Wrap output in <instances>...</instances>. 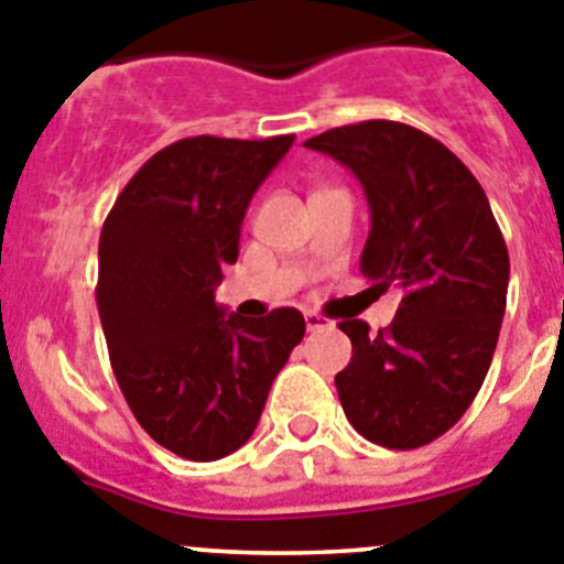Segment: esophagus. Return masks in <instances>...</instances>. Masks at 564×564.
I'll list each match as a JSON object with an SVG mask.
<instances>
[{"instance_id":"1","label":"esophagus","mask_w":564,"mask_h":564,"mask_svg":"<svg viewBox=\"0 0 564 564\" xmlns=\"http://www.w3.org/2000/svg\"><path fill=\"white\" fill-rule=\"evenodd\" d=\"M332 323H328V317H323V314L317 312H306V328L308 332H319V328H328Z\"/></svg>"}]
</instances>
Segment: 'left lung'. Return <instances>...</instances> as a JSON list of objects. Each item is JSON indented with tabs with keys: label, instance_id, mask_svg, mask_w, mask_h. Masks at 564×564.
<instances>
[{
	"label": "left lung",
	"instance_id": "left-lung-1",
	"mask_svg": "<svg viewBox=\"0 0 564 564\" xmlns=\"http://www.w3.org/2000/svg\"><path fill=\"white\" fill-rule=\"evenodd\" d=\"M351 169L370 207L359 270L402 289L379 334L343 319L351 362L334 377L359 435L415 449L466 413L495 357L509 292V250L480 182L424 131L395 120L339 126L306 140Z\"/></svg>",
	"mask_w": 564,
	"mask_h": 564
}]
</instances>
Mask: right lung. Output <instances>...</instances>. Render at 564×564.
I'll return each mask as SVG.
<instances>
[{
    "mask_svg": "<svg viewBox=\"0 0 564 564\" xmlns=\"http://www.w3.org/2000/svg\"><path fill=\"white\" fill-rule=\"evenodd\" d=\"M294 134L187 137L131 176L100 230L98 312L111 370L140 427L187 460L250 441L278 370L303 339L297 308L216 306L241 221Z\"/></svg>",
    "mask_w": 564,
    "mask_h": 564,
    "instance_id": "obj_1",
    "label": "right lung"
}]
</instances>
